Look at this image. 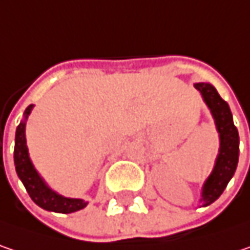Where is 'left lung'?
<instances>
[{
	"instance_id": "1",
	"label": "left lung",
	"mask_w": 250,
	"mask_h": 250,
	"mask_svg": "<svg viewBox=\"0 0 250 250\" xmlns=\"http://www.w3.org/2000/svg\"><path fill=\"white\" fill-rule=\"evenodd\" d=\"M195 88L201 92L202 98L210 109V114L215 119L216 129L219 132V153L215 162V167L209 178L202 187V206L213 204L225 190L226 185L232 179L239 159V134L233 125L232 112L226 101L221 98L215 86L210 83L199 82L195 83Z\"/></svg>"
}]
</instances>
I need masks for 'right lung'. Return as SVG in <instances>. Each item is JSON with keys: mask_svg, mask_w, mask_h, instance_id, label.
<instances>
[{"mask_svg": "<svg viewBox=\"0 0 250 250\" xmlns=\"http://www.w3.org/2000/svg\"><path fill=\"white\" fill-rule=\"evenodd\" d=\"M34 105H29L25 112L24 119L17 126L15 132V148H14V164L18 178L22 181L31 199L45 210H52L58 213H72L83 209L88 205L83 199L75 198H65L62 195L54 192L51 188L44 182L40 173L34 168L29 155H28L27 139H25V121L31 114Z\"/></svg>", "mask_w": 250, "mask_h": 250, "instance_id": "1", "label": "right lung"}]
</instances>
